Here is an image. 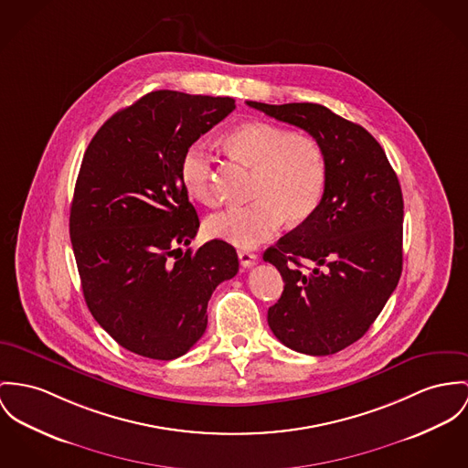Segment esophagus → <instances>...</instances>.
<instances>
[{"label": "esophagus", "instance_id": "34e87169", "mask_svg": "<svg viewBox=\"0 0 468 468\" xmlns=\"http://www.w3.org/2000/svg\"><path fill=\"white\" fill-rule=\"evenodd\" d=\"M239 260H240V265L250 269L254 263H256V254H252L250 251H239Z\"/></svg>", "mask_w": 468, "mask_h": 468}]
</instances>
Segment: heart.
<instances>
[{
	"instance_id": "1",
	"label": "heart",
	"mask_w": 468,
	"mask_h": 468,
	"mask_svg": "<svg viewBox=\"0 0 468 468\" xmlns=\"http://www.w3.org/2000/svg\"><path fill=\"white\" fill-rule=\"evenodd\" d=\"M228 153L254 169L248 207L226 208L207 218L208 235L239 248H254L272 239L283 226L304 222L319 208L327 183V162L321 144L271 122H246L226 137ZM180 176L188 194L214 205V158L203 143H192L181 156Z\"/></svg>"
}]
</instances>
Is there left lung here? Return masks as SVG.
<instances>
[{
	"label": "left lung",
	"instance_id": "left-lung-1",
	"mask_svg": "<svg viewBox=\"0 0 468 468\" xmlns=\"http://www.w3.org/2000/svg\"><path fill=\"white\" fill-rule=\"evenodd\" d=\"M248 105L308 132L324 149L327 183L319 208L263 252V260L285 282L267 314L276 338L297 353L335 355L368 331L399 283L400 185L379 143L329 108Z\"/></svg>",
	"mask_w": 468,
	"mask_h": 468
}]
</instances>
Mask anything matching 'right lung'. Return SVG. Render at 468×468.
I'll return each instance as SVG.
<instances>
[{
  "mask_svg": "<svg viewBox=\"0 0 468 468\" xmlns=\"http://www.w3.org/2000/svg\"><path fill=\"white\" fill-rule=\"evenodd\" d=\"M233 110V98L154 90L113 113L83 154L69 217L83 297L139 356H183L207 329L217 285L239 272L224 240L181 251L199 229L183 151Z\"/></svg>",
  "mask_w": 468,
  "mask_h": 468,
  "instance_id": "right-lung-1",
  "label": "right lung"
}]
</instances>
